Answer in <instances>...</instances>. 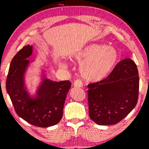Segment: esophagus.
I'll list each match as a JSON object with an SVG mask.
<instances>
[{
    "label": "esophagus",
    "instance_id": "1",
    "mask_svg": "<svg viewBox=\"0 0 149 149\" xmlns=\"http://www.w3.org/2000/svg\"><path fill=\"white\" fill-rule=\"evenodd\" d=\"M73 85H74V87H76V88H81V87H83V82L79 79L76 80H75Z\"/></svg>",
    "mask_w": 149,
    "mask_h": 149
}]
</instances>
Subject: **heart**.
Masks as SVG:
<instances>
[{
  "label": "heart",
  "instance_id": "1",
  "mask_svg": "<svg viewBox=\"0 0 149 149\" xmlns=\"http://www.w3.org/2000/svg\"><path fill=\"white\" fill-rule=\"evenodd\" d=\"M118 59L117 51L113 47L103 44H91L76 53L73 60L82 63L80 73L89 81L104 79L115 67ZM65 66L64 64H61Z\"/></svg>",
  "mask_w": 149,
  "mask_h": 149
}]
</instances>
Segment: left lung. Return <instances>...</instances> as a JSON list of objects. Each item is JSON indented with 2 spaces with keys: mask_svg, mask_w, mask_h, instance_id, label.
<instances>
[{
  "mask_svg": "<svg viewBox=\"0 0 149 149\" xmlns=\"http://www.w3.org/2000/svg\"><path fill=\"white\" fill-rule=\"evenodd\" d=\"M88 87L90 118L100 125L118 123L137 103L139 78L136 65L130 58L125 59L105 79Z\"/></svg>",
  "mask_w": 149,
  "mask_h": 149,
  "instance_id": "1",
  "label": "left lung"
}]
</instances>
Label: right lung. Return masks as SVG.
<instances>
[{"label":"right lung","instance_id":"right-lung-1","mask_svg":"<svg viewBox=\"0 0 149 149\" xmlns=\"http://www.w3.org/2000/svg\"><path fill=\"white\" fill-rule=\"evenodd\" d=\"M32 45H26L15 54L10 63L6 90L15 112L27 123L40 127L54 125L61 120L66 95L71 86L69 80L52 81L43 76L36 92L31 97L24 84V75L32 54Z\"/></svg>","mask_w":149,"mask_h":149}]
</instances>
